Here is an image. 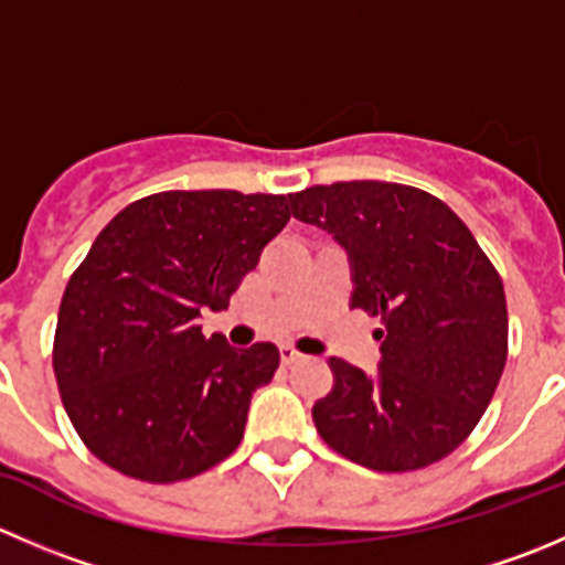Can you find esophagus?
Wrapping results in <instances>:
<instances>
[{
  "mask_svg": "<svg viewBox=\"0 0 565 565\" xmlns=\"http://www.w3.org/2000/svg\"><path fill=\"white\" fill-rule=\"evenodd\" d=\"M278 353H281V364H295V361H300V353L298 350L292 348V344H281V348H278Z\"/></svg>",
  "mask_w": 565,
  "mask_h": 565,
  "instance_id": "1",
  "label": "esophagus"
}]
</instances>
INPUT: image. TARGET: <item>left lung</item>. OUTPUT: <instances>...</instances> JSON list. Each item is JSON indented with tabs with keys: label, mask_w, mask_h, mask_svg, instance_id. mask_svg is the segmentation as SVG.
Segmentation results:
<instances>
[{
	"label": "left lung",
	"mask_w": 565,
	"mask_h": 565,
	"mask_svg": "<svg viewBox=\"0 0 565 565\" xmlns=\"http://www.w3.org/2000/svg\"><path fill=\"white\" fill-rule=\"evenodd\" d=\"M350 262V309L381 317L375 375L331 359L311 416L322 441L375 472L450 456L489 408L508 359L502 278L461 217L425 190L337 182L289 195Z\"/></svg>",
	"instance_id": "obj_1"
}]
</instances>
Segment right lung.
I'll list each match as a JSON object with an SVG mask.
<instances>
[{
  "label": "right lung",
  "mask_w": 565,
  "mask_h": 565,
  "mask_svg": "<svg viewBox=\"0 0 565 565\" xmlns=\"http://www.w3.org/2000/svg\"><path fill=\"white\" fill-rule=\"evenodd\" d=\"M287 195L168 190L120 210L63 292L54 377L87 450L146 483L195 478L243 441L278 348L204 337L287 226Z\"/></svg>",
  "instance_id": "add662e5"
}]
</instances>
